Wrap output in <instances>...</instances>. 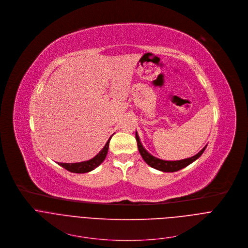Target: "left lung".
Masks as SVG:
<instances>
[{
	"instance_id": "obj_1",
	"label": "left lung",
	"mask_w": 248,
	"mask_h": 248,
	"mask_svg": "<svg viewBox=\"0 0 248 248\" xmlns=\"http://www.w3.org/2000/svg\"><path fill=\"white\" fill-rule=\"evenodd\" d=\"M136 140H137V143H138L139 152H140L142 159L145 161V163H147L151 167H153L156 170H159L161 172H167V173L176 172V171H179V170L188 166L189 164H191L192 162H194L196 159H199L202 156V155L203 154V152L205 151V148L207 146V144H206L199 154H196L195 155H193L191 157L172 161V160H163V159L157 158V157L154 156L153 155L148 153L143 147L137 131H136Z\"/></svg>"
}]
</instances>
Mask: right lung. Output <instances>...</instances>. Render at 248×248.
Instances as JSON below:
<instances>
[{"label":"right lung","instance_id":"obj_1","mask_svg":"<svg viewBox=\"0 0 248 248\" xmlns=\"http://www.w3.org/2000/svg\"><path fill=\"white\" fill-rule=\"evenodd\" d=\"M110 139H111V137L108 139V140L107 141V143L103 147V150L100 153H98L95 156H93V158H91L89 160L82 161V162H77V163H59L58 162V164L61 165L62 167H63L64 169L68 170L69 172H72V173L83 174V173L91 172L93 169H95L96 167L100 166L104 162V160L106 159L108 152Z\"/></svg>","mask_w":248,"mask_h":248}]
</instances>
